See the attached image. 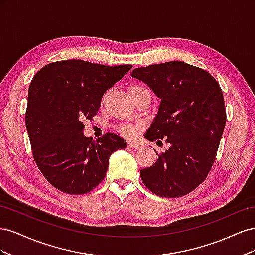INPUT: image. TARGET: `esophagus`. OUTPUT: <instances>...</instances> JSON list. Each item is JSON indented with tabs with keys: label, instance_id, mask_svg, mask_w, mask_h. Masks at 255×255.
<instances>
[{
	"label": "esophagus",
	"instance_id": "34e87169",
	"mask_svg": "<svg viewBox=\"0 0 255 255\" xmlns=\"http://www.w3.org/2000/svg\"><path fill=\"white\" fill-rule=\"evenodd\" d=\"M128 145L129 146V148H133V149H140L141 148L140 144H138L137 142H133V141H128Z\"/></svg>",
	"mask_w": 255,
	"mask_h": 255
}]
</instances>
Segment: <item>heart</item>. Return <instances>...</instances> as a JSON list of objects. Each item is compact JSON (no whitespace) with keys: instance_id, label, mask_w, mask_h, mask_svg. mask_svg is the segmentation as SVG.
<instances>
[{"instance_id":"b5f03b06","label":"heart","mask_w":255,"mask_h":255,"mask_svg":"<svg viewBox=\"0 0 255 255\" xmlns=\"http://www.w3.org/2000/svg\"><path fill=\"white\" fill-rule=\"evenodd\" d=\"M143 87H141V86H133L132 88L129 89V92L130 94H133V92H136V91H138V90H140V89H142ZM119 132L123 135V136H126V137H133L134 135H135V133H136V129H135V128L133 127V126H129V125H127V126H122V127H120L119 128Z\"/></svg>"}]
</instances>
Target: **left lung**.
Here are the masks:
<instances>
[{"mask_svg": "<svg viewBox=\"0 0 255 255\" xmlns=\"http://www.w3.org/2000/svg\"><path fill=\"white\" fill-rule=\"evenodd\" d=\"M130 75L160 99L144 137L170 144L155 164L140 170L141 180L159 197L187 195L210 173L226 127L219 84L203 69L179 60L136 68Z\"/></svg>", "mask_w": 255, "mask_h": 255, "instance_id": "obj_1", "label": "left lung"}]
</instances>
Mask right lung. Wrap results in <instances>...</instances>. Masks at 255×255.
Wrapping results in <instances>:
<instances>
[{"mask_svg": "<svg viewBox=\"0 0 255 255\" xmlns=\"http://www.w3.org/2000/svg\"><path fill=\"white\" fill-rule=\"evenodd\" d=\"M132 67L69 59L51 63L35 74L25 125L36 164L55 188L87 194L104 179L112 154L127 148L126 140L113 133L97 141L85 137L82 121L97 115L105 91Z\"/></svg>", "mask_w": 255, "mask_h": 255, "instance_id": "obj_1", "label": "right lung"}]
</instances>
